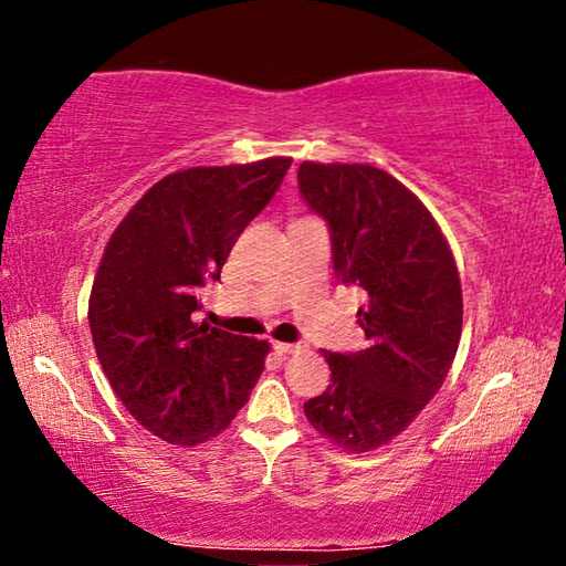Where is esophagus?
I'll list each match as a JSON object with an SVG mask.
<instances>
[{
	"mask_svg": "<svg viewBox=\"0 0 566 566\" xmlns=\"http://www.w3.org/2000/svg\"><path fill=\"white\" fill-rule=\"evenodd\" d=\"M274 347V352L276 354H294V352H300L302 349V344H286V342H274L272 344Z\"/></svg>",
	"mask_w": 566,
	"mask_h": 566,
	"instance_id": "1",
	"label": "esophagus"
}]
</instances>
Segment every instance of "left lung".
<instances>
[{"mask_svg":"<svg viewBox=\"0 0 566 566\" xmlns=\"http://www.w3.org/2000/svg\"><path fill=\"white\" fill-rule=\"evenodd\" d=\"M300 195L329 227L332 264L367 304V349L324 352L332 385L304 401L322 437L349 452L395 439L437 395L462 337V286L434 217L387 171L317 165L296 171Z\"/></svg>","mask_w":566,"mask_h":566,"instance_id":"1","label":"left lung"}]
</instances>
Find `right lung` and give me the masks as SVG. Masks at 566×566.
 Instances as JSON below:
<instances>
[{
    "label": "right lung",
    "mask_w": 566,
    "mask_h": 566,
    "mask_svg": "<svg viewBox=\"0 0 566 566\" xmlns=\"http://www.w3.org/2000/svg\"><path fill=\"white\" fill-rule=\"evenodd\" d=\"M292 159L191 167L159 179L104 249L90 329L114 395L169 444H202L232 424L270 344L199 322L244 227L272 202Z\"/></svg>",
    "instance_id": "1"
}]
</instances>
